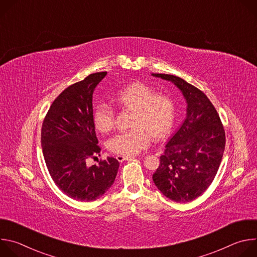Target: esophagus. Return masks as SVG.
Here are the masks:
<instances>
[{
	"label": "esophagus",
	"mask_w": 257,
	"mask_h": 257,
	"mask_svg": "<svg viewBox=\"0 0 257 257\" xmlns=\"http://www.w3.org/2000/svg\"><path fill=\"white\" fill-rule=\"evenodd\" d=\"M116 159L119 161V162H124L126 160H132L134 159L133 156H122V155H117L116 156Z\"/></svg>",
	"instance_id": "obj_1"
}]
</instances>
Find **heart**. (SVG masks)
Wrapping results in <instances>:
<instances>
[{
    "label": "heart",
    "mask_w": 257,
    "mask_h": 257,
    "mask_svg": "<svg viewBox=\"0 0 257 257\" xmlns=\"http://www.w3.org/2000/svg\"><path fill=\"white\" fill-rule=\"evenodd\" d=\"M114 100L122 107L133 111L130 131L118 133L108 141V150L122 156H133L152 142L155 138L166 136L174 123L175 104L165 93H157L156 89L143 82H133L120 89ZM95 128L107 133L115 126L113 108L105 103L98 104L93 113Z\"/></svg>",
    "instance_id": "1"
}]
</instances>
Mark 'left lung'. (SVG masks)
I'll return each mask as SVG.
<instances>
[{"label":"left lung","instance_id":"1","mask_svg":"<svg viewBox=\"0 0 257 257\" xmlns=\"http://www.w3.org/2000/svg\"><path fill=\"white\" fill-rule=\"evenodd\" d=\"M153 75L173 82L187 101L186 119L166 144L153 180L169 199L189 202L209 187L217 173L225 151V129L200 89L178 76Z\"/></svg>","mask_w":257,"mask_h":257}]
</instances>
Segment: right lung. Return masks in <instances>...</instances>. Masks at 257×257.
<instances>
[{
    "label": "right lung",
    "mask_w": 257,
    "mask_h": 257,
    "mask_svg": "<svg viewBox=\"0 0 257 257\" xmlns=\"http://www.w3.org/2000/svg\"><path fill=\"white\" fill-rule=\"evenodd\" d=\"M106 75L97 72L64 89L51 104L42 127V149L55 184L70 198L93 201L113 185L119 162L107 157L97 165L87 160L99 156L92 109L95 86Z\"/></svg>",
    "instance_id": "1"
}]
</instances>
